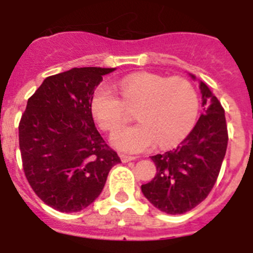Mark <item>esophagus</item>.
<instances>
[{
  "instance_id": "obj_1",
  "label": "esophagus",
  "mask_w": 253,
  "mask_h": 253,
  "mask_svg": "<svg viewBox=\"0 0 253 253\" xmlns=\"http://www.w3.org/2000/svg\"><path fill=\"white\" fill-rule=\"evenodd\" d=\"M120 160H122L123 163H126V162H130V161H134L135 158L130 157V156H125V154H122V156H120Z\"/></svg>"
}]
</instances>
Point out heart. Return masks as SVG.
Masks as SVG:
<instances>
[{
    "label": "heart",
    "instance_id": "1",
    "mask_svg": "<svg viewBox=\"0 0 253 253\" xmlns=\"http://www.w3.org/2000/svg\"><path fill=\"white\" fill-rule=\"evenodd\" d=\"M122 100L110 84L96 87L91 113L100 128L113 131L126 120L125 106L137 107L139 123L116 131L115 148L128 153L147 151L158 142L162 148L176 146L189 135L196 122L199 100L195 87L182 77L134 73L119 84Z\"/></svg>",
    "mask_w": 253,
    "mask_h": 253
}]
</instances>
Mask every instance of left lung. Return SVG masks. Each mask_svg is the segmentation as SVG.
<instances>
[{
	"mask_svg": "<svg viewBox=\"0 0 253 253\" xmlns=\"http://www.w3.org/2000/svg\"><path fill=\"white\" fill-rule=\"evenodd\" d=\"M193 80L196 77L191 73ZM203 113L190 134L172 151L152 156L157 173L142 193L163 213L184 214L204 200L213 189L228 144L225 115L207 84L199 81Z\"/></svg>",
	"mask_w": 253,
	"mask_h": 253,
	"instance_id": "8db88e82",
	"label": "left lung"
}]
</instances>
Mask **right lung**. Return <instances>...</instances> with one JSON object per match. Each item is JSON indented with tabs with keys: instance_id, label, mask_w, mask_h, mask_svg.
Returning <instances> with one entry per match:
<instances>
[{
	"instance_id": "obj_1",
	"label": "right lung",
	"mask_w": 253,
	"mask_h": 253,
	"mask_svg": "<svg viewBox=\"0 0 253 253\" xmlns=\"http://www.w3.org/2000/svg\"><path fill=\"white\" fill-rule=\"evenodd\" d=\"M116 68L84 67L49 76L28 100L19 125L22 167L46 205L75 213L99 198L120 163L93 123L91 97Z\"/></svg>"
}]
</instances>
